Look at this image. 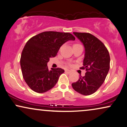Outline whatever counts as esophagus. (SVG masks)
<instances>
[{
    "instance_id": "1",
    "label": "esophagus",
    "mask_w": 127,
    "mask_h": 127,
    "mask_svg": "<svg viewBox=\"0 0 127 127\" xmlns=\"http://www.w3.org/2000/svg\"><path fill=\"white\" fill-rule=\"evenodd\" d=\"M65 71L66 72V73H71V70H68V69H67V70H65Z\"/></svg>"
}]
</instances>
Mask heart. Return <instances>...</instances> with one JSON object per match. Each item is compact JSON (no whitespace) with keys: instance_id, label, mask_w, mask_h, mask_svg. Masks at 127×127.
Here are the masks:
<instances>
[{"instance_id":"1","label":"heart","mask_w":127,"mask_h":127,"mask_svg":"<svg viewBox=\"0 0 127 127\" xmlns=\"http://www.w3.org/2000/svg\"><path fill=\"white\" fill-rule=\"evenodd\" d=\"M75 44H74V45H75Z\"/></svg>"}]
</instances>
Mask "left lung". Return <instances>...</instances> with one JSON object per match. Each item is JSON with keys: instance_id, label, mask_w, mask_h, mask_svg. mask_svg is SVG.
Here are the masks:
<instances>
[{"instance_id": "obj_1", "label": "left lung", "mask_w": 127, "mask_h": 127, "mask_svg": "<svg viewBox=\"0 0 127 127\" xmlns=\"http://www.w3.org/2000/svg\"><path fill=\"white\" fill-rule=\"evenodd\" d=\"M84 44L85 57L83 66L86 74L80 76L76 82L72 83L75 91L84 95L93 94L105 81L110 69V57L104 43L89 33L73 32Z\"/></svg>"}]
</instances>
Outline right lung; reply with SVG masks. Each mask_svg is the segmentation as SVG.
I'll return each mask as SVG.
<instances>
[{
  "instance_id": "right-lung-1",
  "label": "right lung",
  "mask_w": 127,
  "mask_h": 127,
  "mask_svg": "<svg viewBox=\"0 0 127 127\" xmlns=\"http://www.w3.org/2000/svg\"><path fill=\"white\" fill-rule=\"evenodd\" d=\"M69 40H75L71 33L49 31L39 33L27 41L22 52L20 66L24 80L32 90L45 93L56 84L64 70L61 68L49 70L47 64Z\"/></svg>"
}]
</instances>
